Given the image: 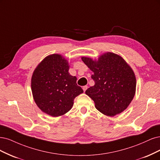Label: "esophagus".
<instances>
[{"label":"esophagus","mask_w":160,"mask_h":160,"mask_svg":"<svg viewBox=\"0 0 160 160\" xmlns=\"http://www.w3.org/2000/svg\"><path fill=\"white\" fill-rule=\"evenodd\" d=\"M87 88H88V86H84L83 87H82V89H83L84 92H85L87 90Z\"/></svg>","instance_id":"esophagus-1"}]
</instances>
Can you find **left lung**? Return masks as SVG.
Listing matches in <instances>:
<instances>
[{"instance_id":"left-lung-1","label":"left lung","mask_w":160,"mask_h":160,"mask_svg":"<svg viewBox=\"0 0 160 160\" xmlns=\"http://www.w3.org/2000/svg\"><path fill=\"white\" fill-rule=\"evenodd\" d=\"M82 61L93 72L95 84L86 91L95 103L96 109L103 114L114 116L124 111L136 93L134 72L120 56L106 52L98 60L82 57Z\"/></svg>"}]
</instances>
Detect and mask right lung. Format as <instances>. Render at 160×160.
Masks as SVG:
<instances>
[{
	"label": "right lung",
	"mask_w": 160,
	"mask_h": 160,
	"mask_svg": "<svg viewBox=\"0 0 160 160\" xmlns=\"http://www.w3.org/2000/svg\"><path fill=\"white\" fill-rule=\"evenodd\" d=\"M68 62L60 54L49 55L34 70L31 89L36 104L52 117L62 116L74 104L76 96L83 93L76 76L69 72Z\"/></svg>",
	"instance_id": "1"
}]
</instances>
